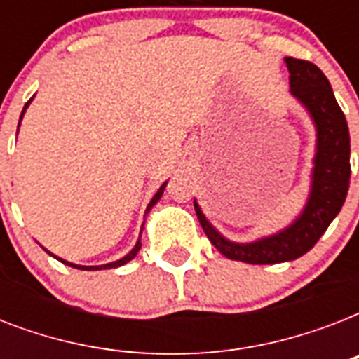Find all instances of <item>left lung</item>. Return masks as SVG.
<instances>
[{
  "label": "left lung",
  "instance_id": "8db88e82",
  "mask_svg": "<svg viewBox=\"0 0 359 359\" xmlns=\"http://www.w3.org/2000/svg\"><path fill=\"white\" fill-rule=\"evenodd\" d=\"M290 76V93L311 114L317 126V154L313 168L309 201L294 224L278 235L251 244L225 240L208 224L194 201L197 219L214 248L231 261L250 264H276L294 261L311 250L339 214L351 184V135L345 114L335 100L332 86L317 65L304 59L285 57Z\"/></svg>",
  "mask_w": 359,
  "mask_h": 359
}]
</instances>
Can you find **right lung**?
Segmentation results:
<instances>
[{
    "label": "right lung",
    "mask_w": 359,
    "mask_h": 359,
    "mask_svg": "<svg viewBox=\"0 0 359 359\" xmlns=\"http://www.w3.org/2000/svg\"><path fill=\"white\" fill-rule=\"evenodd\" d=\"M31 100H33V98H31ZM31 100H27V102H25V106H24V109H22V115L25 114V108H27V106H29V102ZM22 115H20V119H22ZM18 126H20V123H18ZM163 188H165V182H163L162 184V188H160V190L156 191V196L152 197V201L149 203V207H147V210H151L152 208V205H154V203L158 201V199H160V197H162V194H163ZM140 248H141V242H137V244H135V248L132 251H130L128 255L126 257H123V259H119V261H115V262H109V264H104V266H80V264H72V262H67V261H63V259H59V261L61 262H65V264H69V266H72V268H81V270H102V268H117V266H123V264H126V262L128 261H132V259H134L135 255H137V251H140ZM50 255H52V253H50Z\"/></svg>",
    "instance_id": "1"
}]
</instances>
